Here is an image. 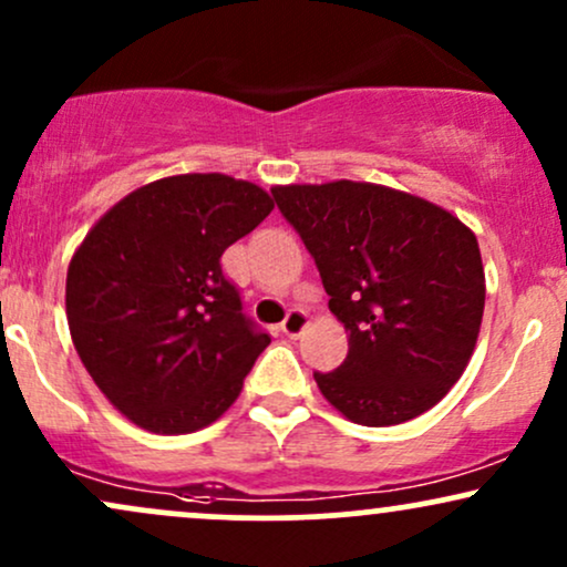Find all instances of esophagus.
Returning <instances> with one entry per match:
<instances>
[{"instance_id":"esophagus-1","label":"esophagus","mask_w":567,"mask_h":567,"mask_svg":"<svg viewBox=\"0 0 567 567\" xmlns=\"http://www.w3.org/2000/svg\"><path fill=\"white\" fill-rule=\"evenodd\" d=\"M306 324H309V315L303 309H290L288 317L282 320V333L298 338L306 330Z\"/></svg>"}]
</instances>
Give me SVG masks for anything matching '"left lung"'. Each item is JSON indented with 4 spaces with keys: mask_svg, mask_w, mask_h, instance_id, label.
Instances as JSON below:
<instances>
[{
    "mask_svg": "<svg viewBox=\"0 0 567 567\" xmlns=\"http://www.w3.org/2000/svg\"><path fill=\"white\" fill-rule=\"evenodd\" d=\"M320 269L349 354L315 373L324 400L362 426L426 413L461 379L480 336L485 271L470 226L379 184L271 188Z\"/></svg>",
    "mask_w": 567,
    "mask_h": 567,
    "instance_id": "obj_1",
    "label": "left lung"
}]
</instances>
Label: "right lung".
<instances>
[{"instance_id": "right-lung-1", "label": "right lung", "mask_w": 567, "mask_h": 567, "mask_svg": "<svg viewBox=\"0 0 567 567\" xmlns=\"http://www.w3.org/2000/svg\"><path fill=\"white\" fill-rule=\"evenodd\" d=\"M275 210L250 181L171 175L120 199L76 247L66 317L106 400L154 434L220 419L271 338L243 315L220 256Z\"/></svg>"}]
</instances>
